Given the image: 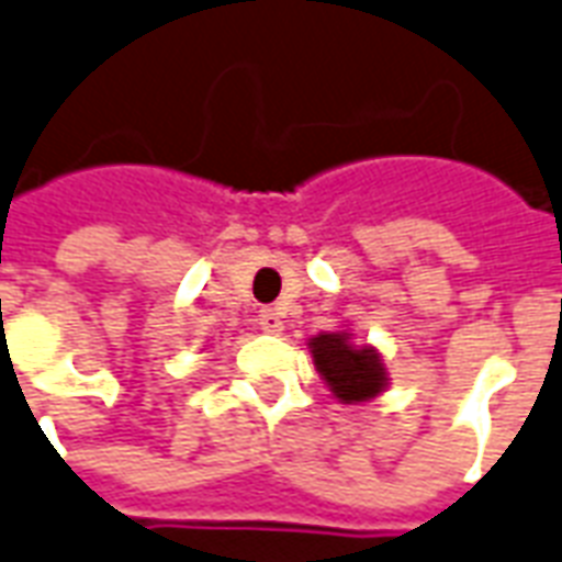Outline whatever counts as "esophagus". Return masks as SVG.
Wrapping results in <instances>:
<instances>
[{
  "label": "esophagus",
  "mask_w": 562,
  "mask_h": 562,
  "mask_svg": "<svg viewBox=\"0 0 562 562\" xmlns=\"http://www.w3.org/2000/svg\"><path fill=\"white\" fill-rule=\"evenodd\" d=\"M259 327L265 330V334H280L282 330L280 310H265V313L259 315Z\"/></svg>",
  "instance_id": "34e87169"
}]
</instances>
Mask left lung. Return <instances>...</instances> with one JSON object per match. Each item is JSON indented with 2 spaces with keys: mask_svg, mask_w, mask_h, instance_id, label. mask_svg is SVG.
<instances>
[{
  "mask_svg": "<svg viewBox=\"0 0 562 562\" xmlns=\"http://www.w3.org/2000/svg\"><path fill=\"white\" fill-rule=\"evenodd\" d=\"M315 369L342 405H360L386 390L384 360L372 345H351V334H318L310 339Z\"/></svg>",
  "mask_w": 562,
  "mask_h": 562,
  "instance_id": "1",
  "label": "left lung"
}]
</instances>
